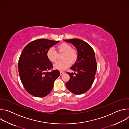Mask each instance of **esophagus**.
Instances as JSON below:
<instances>
[{"label":"esophagus","instance_id":"obj_1","mask_svg":"<svg viewBox=\"0 0 129 129\" xmlns=\"http://www.w3.org/2000/svg\"><path fill=\"white\" fill-rule=\"evenodd\" d=\"M60 75L61 76H62V75H63V74H64V72H63V71H60Z\"/></svg>","mask_w":129,"mask_h":129}]
</instances>
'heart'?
Wrapping results in <instances>:
<instances>
[{
  "label": "heart",
  "mask_w": 129,
  "mask_h": 129,
  "mask_svg": "<svg viewBox=\"0 0 129 129\" xmlns=\"http://www.w3.org/2000/svg\"><path fill=\"white\" fill-rule=\"evenodd\" d=\"M57 50L59 52H64L62 59L54 64L55 69L63 71L68 68L70 63L74 64L77 60L78 53L77 51L72 48L71 46L66 43H63L57 46ZM46 56L49 61L52 63L56 62L57 59V53L53 48H50L46 52Z\"/></svg>",
  "instance_id": "obj_1"
}]
</instances>
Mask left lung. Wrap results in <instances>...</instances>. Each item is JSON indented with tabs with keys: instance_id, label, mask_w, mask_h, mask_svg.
Returning a JSON list of instances; mask_svg holds the SVG:
<instances>
[{
	"instance_id": "left-lung-1",
	"label": "left lung",
	"mask_w": 129,
	"mask_h": 129,
	"mask_svg": "<svg viewBox=\"0 0 129 129\" xmlns=\"http://www.w3.org/2000/svg\"><path fill=\"white\" fill-rule=\"evenodd\" d=\"M64 41L74 45L78 53L77 61L70 68L75 72H67L70 79L66 83V86L73 94H83L90 88L94 80L97 70L94 51L90 45L81 39H72Z\"/></svg>"
}]
</instances>
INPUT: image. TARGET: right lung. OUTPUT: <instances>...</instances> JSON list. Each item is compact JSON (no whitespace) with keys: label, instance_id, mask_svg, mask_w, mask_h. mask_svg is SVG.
I'll use <instances>...</instances> for the list:
<instances>
[{"label":"right lung","instance_id":"1","mask_svg":"<svg viewBox=\"0 0 129 129\" xmlns=\"http://www.w3.org/2000/svg\"><path fill=\"white\" fill-rule=\"evenodd\" d=\"M59 42L45 39L34 40L24 48L20 55L18 65L20 80L27 92L35 97L47 95L60 76L58 70L47 71L53 66L46 56L48 49Z\"/></svg>","mask_w":129,"mask_h":129}]
</instances>
